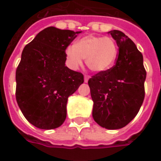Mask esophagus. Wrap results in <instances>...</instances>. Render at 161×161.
<instances>
[{"label": "esophagus", "instance_id": "1", "mask_svg": "<svg viewBox=\"0 0 161 161\" xmlns=\"http://www.w3.org/2000/svg\"><path fill=\"white\" fill-rule=\"evenodd\" d=\"M90 77H91L90 75H85V76H84V82H85V83H87L88 80L90 79Z\"/></svg>", "mask_w": 161, "mask_h": 161}]
</instances>
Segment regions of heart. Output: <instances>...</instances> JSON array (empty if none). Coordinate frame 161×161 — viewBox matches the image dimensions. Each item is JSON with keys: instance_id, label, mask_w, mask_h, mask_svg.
Here are the masks:
<instances>
[{"instance_id": "b5f03b06", "label": "heart", "mask_w": 161, "mask_h": 161, "mask_svg": "<svg viewBox=\"0 0 161 161\" xmlns=\"http://www.w3.org/2000/svg\"><path fill=\"white\" fill-rule=\"evenodd\" d=\"M118 56V46L109 37L86 36L65 50L67 65L76 70L82 65L83 58L89 69L102 72L110 69Z\"/></svg>"}]
</instances>
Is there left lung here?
Here are the masks:
<instances>
[{
    "label": "left lung",
    "instance_id": "left-lung-1",
    "mask_svg": "<svg viewBox=\"0 0 161 161\" xmlns=\"http://www.w3.org/2000/svg\"><path fill=\"white\" fill-rule=\"evenodd\" d=\"M116 41L119 53L115 64L89 79L93 100L92 116L101 127L119 129L138 114L145 97L147 71L143 56L135 44L118 31L108 32Z\"/></svg>",
    "mask_w": 161,
    "mask_h": 161
}]
</instances>
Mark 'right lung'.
<instances>
[{
    "mask_svg": "<svg viewBox=\"0 0 161 161\" xmlns=\"http://www.w3.org/2000/svg\"><path fill=\"white\" fill-rule=\"evenodd\" d=\"M80 33L49 26L23 49L16 69V101L36 128L63 124L68 97L84 83L83 74L65 66V50Z\"/></svg>",
    "mask_w": 161,
    "mask_h": 161,
    "instance_id": "obj_1",
    "label": "right lung"
}]
</instances>
